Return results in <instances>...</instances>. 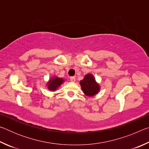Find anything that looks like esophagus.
<instances>
[{
	"label": "esophagus",
	"mask_w": 149,
	"mask_h": 149,
	"mask_svg": "<svg viewBox=\"0 0 149 149\" xmlns=\"http://www.w3.org/2000/svg\"><path fill=\"white\" fill-rule=\"evenodd\" d=\"M70 81H71L72 82H75V77L74 76L70 77Z\"/></svg>",
	"instance_id": "34e87169"
}]
</instances>
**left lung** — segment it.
<instances>
[{
  "instance_id": "obj_1",
  "label": "left lung",
  "mask_w": 149,
  "mask_h": 149,
  "mask_svg": "<svg viewBox=\"0 0 149 149\" xmlns=\"http://www.w3.org/2000/svg\"><path fill=\"white\" fill-rule=\"evenodd\" d=\"M81 87L84 94L87 97H93L100 91V85L96 81L95 77L91 74L85 75L84 79L79 82Z\"/></svg>"
}]
</instances>
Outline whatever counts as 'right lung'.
<instances>
[{
    "label": "right lung",
    "mask_w": 149,
    "mask_h": 149,
    "mask_svg": "<svg viewBox=\"0 0 149 149\" xmlns=\"http://www.w3.org/2000/svg\"><path fill=\"white\" fill-rule=\"evenodd\" d=\"M64 82V79L62 78L53 77L50 78L49 81L47 82V88L51 91H55Z\"/></svg>",
    "instance_id": "1"
}]
</instances>
